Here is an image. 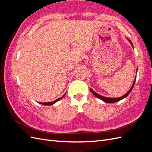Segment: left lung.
I'll return each instance as SVG.
<instances>
[{"label":"left lung","mask_w":152,"mask_h":152,"mask_svg":"<svg viewBox=\"0 0 152 152\" xmlns=\"http://www.w3.org/2000/svg\"><path fill=\"white\" fill-rule=\"evenodd\" d=\"M129 40L130 43L131 44V45H132V47H133V45H132V42H131V41L130 40ZM136 78H135L134 81V82H133V84H132V87H131V88L130 89V90L126 94H124L123 96H122V97H120V98H107V97H104V96H101V95L97 94V93H96V92H94L93 89H91V92H92V93H93V94L96 96V97H97V98H98L99 99H102V101H103V102H104L105 103H115V102H118V101H120V100H121V99H124V98H126L127 96L129 94V93H131V91H132V88H133V87H134V83H135V81H136Z\"/></svg>","instance_id":"left-lung-1"}]
</instances>
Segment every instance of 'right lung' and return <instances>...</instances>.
Listing matches in <instances>:
<instances>
[{"label": "right lung", "mask_w": 152, "mask_h": 152, "mask_svg": "<svg viewBox=\"0 0 152 152\" xmlns=\"http://www.w3.org/2000/svg\"><path fill=\"white\" fill-rule=\"evenodd\" d=\"M66 94V93H65ZM65 95H63L62 97H61V98H58V99H56V100H54V101H53V102H49V103H39L40 104H43V105H52V104H54L55 103H56L57 102H58L59 100H60L61 99H62L64 96H65Z\"/></svg>", "instance_id": "obj_1"}]
</instances>
